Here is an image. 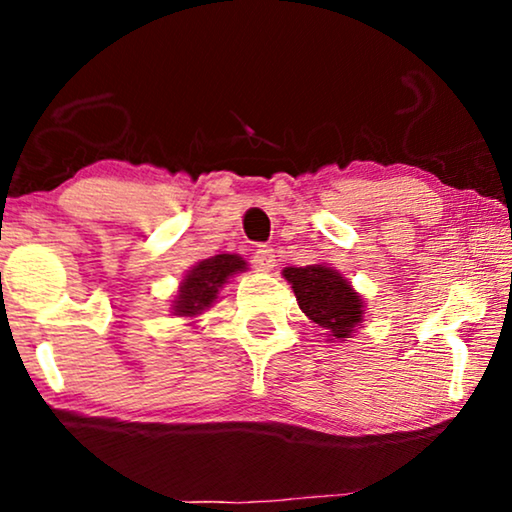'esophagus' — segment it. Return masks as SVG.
<instances>
[{
	"label": "esophagus",
	"instance_id": "1",
	"mask_svg": "<svg viewBox=\"0 0 512 512\" xmlns=\"http://www.w3.org/2000/svg\"><path fill=\"white\" fill-rule=\"evenodd\" d=\"M254 265H256V270L270 272L272 268H275V249L261 244V247L254 251Z\"/></svg>",
	"mask_w": 512,
	"mask_h": 512
}]
</instances>
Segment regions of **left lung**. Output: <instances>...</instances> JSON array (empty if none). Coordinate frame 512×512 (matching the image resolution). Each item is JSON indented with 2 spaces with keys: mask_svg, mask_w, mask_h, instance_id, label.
I'll return each instance as SVG.
<instances>
[{
  "mask_svg": "<svg viewBox=\"0 0 512 512\" xmlns=\"http://www.w3.org/2000/svg\"><path fill=\"white\" fill-rule=\"evenodd\" d=\"M284 279L291 284L296 300L307 317L319 324L331 340H345L361 326L363 298L352 284L328 265L284 268Z\"/></svg>",
  "mask_w": 512,
  "mask_h": 512,
  "instance_id": "left-lung-1",
  "label": "left lung"
}]
</instances>
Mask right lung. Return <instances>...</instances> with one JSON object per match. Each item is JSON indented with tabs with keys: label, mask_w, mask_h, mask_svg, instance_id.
<instances>
[{
	"label": "right lung",
	"mask_w": 512,
	"mask_h": 512,
	"mask_svg": "<svg viewBox=\"0 0 512 512\" xmlns=\"http://www.w3.org/2000/svg\"><path fill=\"white\" fill-rule=\"evenodd\" d=\"M244 270H247V263L237 254H219L193 265L179 284L177 298H174L172 305L174 314H179V317H198L207 307L214 305L223 284Z\"/></svg>",
	"instance_id": "1"
}]
</instances>
